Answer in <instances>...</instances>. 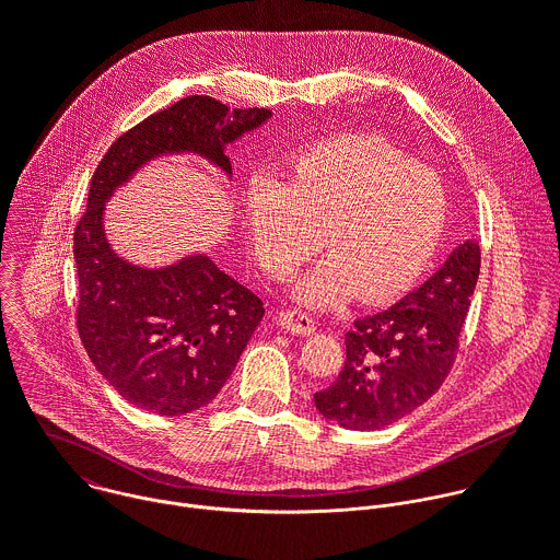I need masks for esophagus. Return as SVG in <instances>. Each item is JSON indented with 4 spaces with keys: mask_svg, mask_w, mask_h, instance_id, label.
Segmentation results:
<instances>
[{
    "mask_svg": "<svg viewBox=\"0 0 560 560\" xmlns=\"http://www.w3.org/2000/svg\"><path fill=\"white\" fill-rule=\"evenodd\" d=\"M279 328L285 330V332H292V335H303V337H310L316 326L312 322V316L301 312V310H283L279 312Z\"/></svg>",
    "mask_w": 560,
    "mask_h": 560,
    "instance_id": "esophagus-1",
    "label": "esophagus"
}]
</instances>
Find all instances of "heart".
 <instances>
[{"label":"heart","mask_w":560,"mask_h":560,"mask_svg":"<svg viewBox=\"0 0 560 560\" xmlns=\"http://www.w3.org/2000/svg\"><path fill=\"white\" fill-rule=\"evenodd\" d=\"M445 221L441 179L374 137H343L305 152L288 184L259 177L246 230L261 268L281 279L324 244L330 257L303 272L292 296L335 307L354 292L383 301L428 266Z\"/></svg>","instance_id":"1"}]
</instances>
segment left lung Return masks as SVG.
<instances>
[{
  "instance_id": "8db88e82",
  "label": "left lung",
  "mask_w": 560,
  "mask_h": 560,
  "mask_svg": "<svg viewBox=\"0 0 560 560\" xmlns=\"http://www.w3.org/2000/svg\"><path fill=\"white\" fill-rule=\"evenodd\" d=\"M481 270V248L465 242L415 292L363 316L346 335V365L314 394V406L346 430H381L443 385Z\"/></svg>"
}]
</instances>
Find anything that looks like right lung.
Wrapping results in <instances>:
<instances>
[{"mask_svg":"<svg viewBox=\"0 0 560 560\" xmlns=\"http://www.w3.org/2000/svg\"><path fill=\"white\" fill-rule=\"evenodd\" d=\"M272 117L203 95L186 97L124 132L100 162L84 217L74 228L77 328L97 372L128 404L162 417L208 406L264 318L261 299L188 255L141 268L108 244L104 210L115 190L162 154H199L232 177L225 145Z\"/></svg>","mask_w":560,"mask_h":560,"instance_id":"add662e5","label":"right lung"}]
</instances>
